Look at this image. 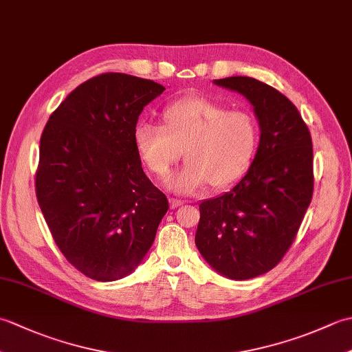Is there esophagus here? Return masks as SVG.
<instances>
[{
	"label": "esophagus",
	"mask_w": 352,
	"mask_h": 352,
	"mask_svg": "<svg viewBox=\"0 0 352 352\" xmlns=\"http://www.w3.org/2000/svg\"><path fill=\"white\" fill-rule=\"evenodd\" d=\"M183 204H186V201H183V199H170V207L172 208H177V207H180V206H183Z\"/></svg>",
	"instance_id": "esophagus-1"
}]
</instances>
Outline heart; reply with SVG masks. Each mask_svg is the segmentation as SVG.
Listing matches in <instances>:
<instances>
[{"instance_id": "obj_1", "label": "heart", "mask_w": 352, "mask_h": 352, "mask_svg": "<svg viewBox=\"0 0 352 352\" xmlns=\"http://www.w3.org/2000/svg\"><path fill=\"white\" fill-rule=\"evenodd\" d=\"M162 125L140 122L134 146L145 166L164 178L182 159L188 163L170 177L178 193H195L236 184L250 169L260 144V126L250 111L230 110L203 96H189L162 111Z\"/></svg>"}]
</instances>
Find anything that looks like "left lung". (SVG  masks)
<instances>
[{
    "label": "left lung",
    "mask_w": 352,
    "mask_h": 352,
    "mask_svg": "<svg viewBox=\"0 0 352 352\" xmlns=\"http://www.w3.org/2000/svg\"><path fill=\"white\" fill-rule=\"evenodd\" d=\"M242 94L260 125L246 175L230 192L199 204L197 248L214 271L250 280L280 263L313 197V145L307 124L287 96L251 77L214 80Z\"/></svg>",
    "instance_id": "left-lung-1"
}]
</instances>
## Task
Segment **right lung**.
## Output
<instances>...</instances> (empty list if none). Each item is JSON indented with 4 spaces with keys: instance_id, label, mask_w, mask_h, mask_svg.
Masks as SVG:
<instances>
[{
    "instance_id": "1",
    "label": "right lung",
    "mask_w": 352,
    "mask_h": 352,
    "mask_svg": "<svg viewBox=\"0 0 352 352\" xmlns=\"http://www.w3.org/2000/svg\"><path fill=\"white\" fill-rule=\"evenodd\" d=\"M163 91L153 80L101 74L74 89L43 129L37 203L58 250L92 280L129 275L169 208L134 146L139 115Z\"/></svg>"
}]
</instances>
